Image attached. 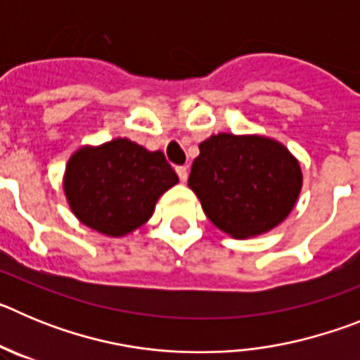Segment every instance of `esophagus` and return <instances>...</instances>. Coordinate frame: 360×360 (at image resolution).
I'll return each mask as SVG.
<instances>
[{
    "mask_svg": "<svg viewBox=\"0 0 360 360\" xmlns=\"http://www.w3.org/2000/svg\"><path fill=\"white\" fill-rule=\"evenodd\" d=\"M176 173H178V176H180V180H182V182H186L187 176H189V171H187L186 165H180V167H176Z\"/></svg>",
    "mask_w": 360,
    "mask_h": 360,
    "instance_id": "1",
    "label": "esophagus"
}]
</instances>
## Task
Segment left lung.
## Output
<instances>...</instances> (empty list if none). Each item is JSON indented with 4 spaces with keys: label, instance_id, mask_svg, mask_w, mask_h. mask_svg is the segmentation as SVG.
<instances>
[{
    "label": "left lung",
    "instance_id": "1",
    "mask_svg": "<svg viewBox=\"0 0 360 360\" xmlns=\"http://www.w3.org/2000/svg\"><path fill=\"white\" fill-rule=\"evenodd\" d=\"M198 148L187 186L212 225L247 240L287 219L303 187L301 164L287 146L257 133H216Z\"/></svg>",
    "mask_w": 360,
    "mask_h": 360
}]
</instances>
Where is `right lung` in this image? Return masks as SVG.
I'll use <instances>...</instances> for the list:
<instances>
[{
    "label": "right lung",
    "mask_w": 360,
    "mask_h": 360,
    "mask_svg": "<svg viewBox=\"0 0 360 360\" xmlns=\"http://www.w3.org/2000/svg\"><path fill=\"white\" fill-rule=\"evenodd\" d=\"M178 176L162 151L117 136L104 144H84L72 153L63 191L73 216L110 238L128 236L148 221Z\"/></svg>",
    "instance_id": "add662e5"
}]
</instances>
